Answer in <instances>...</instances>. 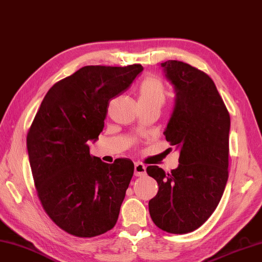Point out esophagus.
I'll use <instances>...</instances> for the list:
<instances>
[{"instance_id": "1", "label": "esophagus", "mask_w": 262, "mask_h": 262, "mask_svg": "<svg viewBox=\"0 0 262 262\" xmlns=\"http://www.w3.org/2000/svg\"><path fill=\"white\" fill-rule=\"evenodd\" d=\"M145 171H146V167L143 165V163H141V162H136L135 163V166H134L135 176L145 175Z\"/></svg>"}]
</instances>
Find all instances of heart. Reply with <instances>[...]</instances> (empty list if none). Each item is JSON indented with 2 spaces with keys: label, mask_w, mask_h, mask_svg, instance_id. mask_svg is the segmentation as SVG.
<instances>
[{
  "label": "heart",
  "mask_w": 262,
  "mask_h": 262,
  "mask_svg": "<svg viewBox=\"0 0 262 262\" xmlns=\"http://www.w3.org/2000/svg\"><path fill=\"white\" fill-rule=\"evenodd\" d=\"M167 91L165 83L157 76H147L138 87L140 104H155L162 106L165 103Z\"/></svg>",
  "instance_id": "1"
}]
</instances>
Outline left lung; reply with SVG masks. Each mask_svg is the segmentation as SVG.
<instances>
[{"mask_svg":"<svg viewBox=\"0 0 262 262\" xmlns=\"http://www.w3.org/2000/svg\"><path fill=\"white\" fill-rule=\"evenodd\" d=\"M176 92L163 134L179 150L170 173L158 166L146 172L159 191L148 202L157 226L171 234L193 232L216 210L228 179L230 117L210 77L177 60L161 63Z\"/></svg>","mask_w":262,"mask_h":262,"instance_id":"obj_1","label":"left lung"}]
</instances>
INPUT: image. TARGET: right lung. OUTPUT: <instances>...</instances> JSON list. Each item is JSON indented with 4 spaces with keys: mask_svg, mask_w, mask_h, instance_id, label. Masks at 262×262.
Listing matches in <instances>:
<instances>
[{
    "mask_svg": "<svg viewBox=\"0 0 262 262\" xmlns=\"http://www.w3.org/2000/svg\"><path fill=\"white\" fill-rule=\"evenodd\" d=\"M143 70L86 66L46 93L27 134L36 191L48 216L77 237L114 228L134 173L129 159L105 163L90 155L89 141L103 130L109 101Z\"/></svg>",
    "mask_w": 262,
    "mask_h": 262,
    "instance_id": "add662e5",
    "label": "right lung"
}]
</instances>
